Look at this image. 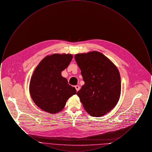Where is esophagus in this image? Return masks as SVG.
I'll list each match as a JSON object with an SVG mask.
<instances>
[{
    "mask_svg": "<svg viewBox=\"0 0 152 152\" xmlns=\"http://www.w3.org/2000/svg\"><path fill=\"white\" fill-rule=\"evenodd\" d=\"M75 88H76V89L77 91H79L80 90V87L79 86H75Z\"/></svg>",
    "mask_w": 152,
    "mask_h": 152,
    "instance_id": "34e87169",
    "label": "esophagus"
}]
</instances>
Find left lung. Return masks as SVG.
Returning <instances> with one entry per match:
<instances>
[{
	"label": "left lung",
	"mask_w": 152,
	"mask_h": 152,
	"mask_svg": "<svg viewBox=\"0 0 152 152\" xmlns=\"http://www.w3.org/2000/svg\"><path fill=\"white\" fill-rule=\"evenodd\" d=\"M75 60L85 84L77 93L80 101L91 116L101 117L115 108L121 94L118 69L98 51L77 53Z\"/></svg>",
	"instance_id": "obj_1"
}]
</instances>
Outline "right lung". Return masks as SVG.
I'll return each mask as SVG.
<instances>
[{"label":"right lung","mask_w":152,"mask_h":152,"mask_svg":"<svg viewBox=\"0 0 152 152\" xmlns=\"http://www.w3.org/2000/svg\"><path fill=\"white\" fill-rule=\"evenodd\" d=\"M72 55H47L36 66L29 83V94L39 108L51 114L62 110L66 102L76 94L75 87L61 76L72 59Z\"/></svg>","instance_id":"1"}]
</instances>
